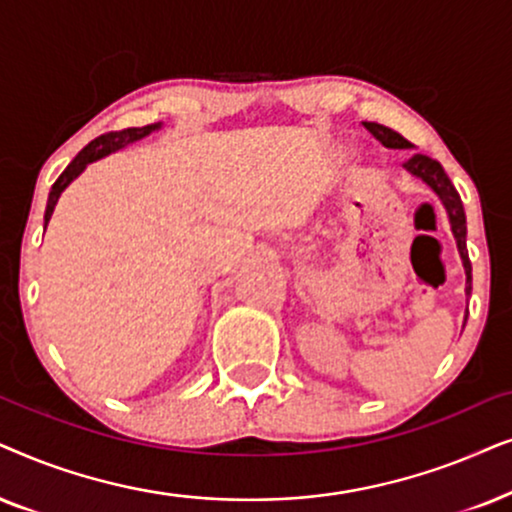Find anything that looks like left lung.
I'll list each match as a JSON object with an SVG mask.
<instances>
[{
    "label": "left lung",
    "mask_w": 512,
    "mask_h": 512,
    "mask_svg": "<svg viewBox=\"0 0 512 512\" xmlns=\"http://www.w3.org/2000/svg\"><path fill=\"white\" fill-rule=\"evenodd\" d=\"M363 126L386 149H412L414 147L412 142H407L403 135L395 133L393 128L374 124V121H363ZM403 166L407 168V173H410L412 177H417V180H421L424 185L431 187L435 196L440 199L442 206H445L447 217H449V227H452V234L456 238V248H459L463 269H466V295H470V290H473V285H470L473 283V269H470L468 250H466V213H463V203H461L459 192L454 189L452 180H449L445 173V168H442L435 159H431V156L414 154L403 163Z\"/></svg>",
    "instance_id": "obj_1"
}]
</instances>
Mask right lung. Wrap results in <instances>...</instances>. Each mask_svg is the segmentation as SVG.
Listing matches in <instances>:
<instances>
[{
	"mask_svg": "<svg viewBox=\"0 0 512 512\" xmlns=\"http://www.w3.org/2000/svg\"><path fill=\"white\" fill-rule=\"evenodd\" d=\"M163 124H152V126H142V128H126V131H117V133H105L100 135V138H95L88 142V145L81 149V152L74 156V161L70 163L63 170V175L58 177L56 182H53L51 192H49V203H46V213H44V222L49 224L53 210H56V203L60 199V194L65 192L67 187H70L72 180H77V177L84 173L88 163L98 161V159H105V156L119 152V149H124L128 145H133V142H138L142 138H147V135H152L154 131H159Z\"/></svg>",
	"mask_w": 512,
	"mask_h": 512,
	"instance_id": "obj_1",
	"label": "right lung"
}]
</instances>
